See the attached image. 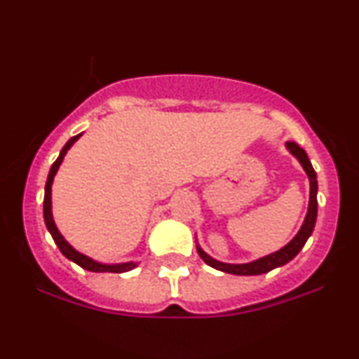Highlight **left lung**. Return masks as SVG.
<instances>
[{"mask_svg": "<svg viewBox=\"0 0 359 359\" xmlns=\"http://www.w3.org/2000/svg\"><path fill=\"white\" fill-rule=\"evenodd\" d=\"M285 147H287V150L299 160V163L302 165V168L306 170V174L309 177V184H311L309 209L306 214V219H304L302 226H300L299 233L295 234V236L292 238V241L287 243L283 248L275 251V253L266 255V257L253 259V262H250V263L219 262V259H214L212 257H209V255L205 253V251L201 248L199 245H197V253H199V257L203 258L209 266H212V269H216L219 271H224V273H231V275H262V273H266V271H270L273 269H278V266H283L285 263L290 262V259H294L295 257H297L299 251L304 248V245H306L309 236H311L312 231H314L316 219H317V175H316L314 168H312V163H311V160H309L307 154L297 145V143L287 142Z\"/></svg>", "mask_w": 359, "mask_h": 359, "instance_id": "8db88e82", "label": "left lung"}]
</instances>
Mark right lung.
Masks as SVG:
<instances>
[{
	"label": "right lung",
	"mask_w": 359,
	"mask_h": 359,
	"mask_svg": "<svg viewBox=\"0 0 359 359\" xmlns=\"http://www.w3.org/2000/svg\"><path fill=\"white\" fill-rule=\"evenodd\" d=\"M82 137V133L76 135V137H72L69 140L67 143H65L64 148L60 150V155L59 158L53 162V165L50 167V172H48V177H47V184H45V196H43V219H45V226H47L48 233L52 234L53 241H55V245L59 246V250L62 251V255H64L65 258L71 259V262L77 263V265L82 266L84 270H89V271H96V273H104V271H108V273H125V271H130L133 270L135 266H137V263L135 262H126V263H100L96 262V259L86 257L84 253H81V251H77L74 246H71V243L65 241V238L62 236L59 229H57L55 226V221H53V214H52V184H53V177H55L57 170H59L62 160H64V156L67 155L69 148H71L74 143L77 142Z\"/></svg>",
	"instance_id": "obj_1"
}]
</instances>
